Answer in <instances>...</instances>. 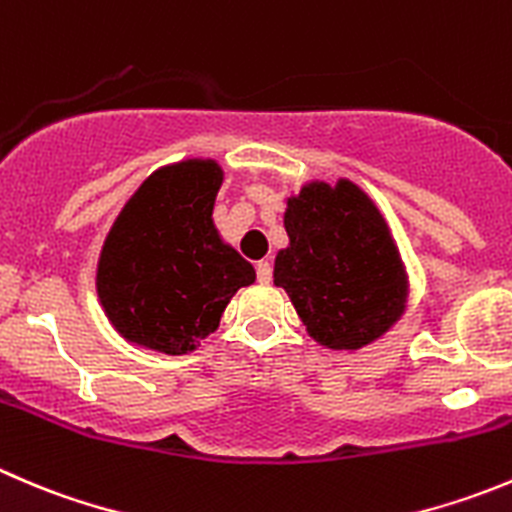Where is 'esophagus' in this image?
Instances as JSON below:
<instances>
[{
	"label": "esophagus",
	"instance_id": "obj_1",
	"mask_svg": "<svg viewBox=\"0 0 512 512\" xmlns=\"http://www.w3.org/2000/svg\"><path fill=\"white\" fill-rule=\"evenodd\" d=\"M270 280H272L270 260H260V262H257V282L267 285V282H270Z\"/></svg>",
	"mask_w": 512,
	"mask_h": 512
}]
</instances>
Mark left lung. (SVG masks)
Masks as SVG:
<instances>
[{"label":"left lung","mask_w":512,"mask_h":512,"mask_svg":"<svg viewBox=\"0 0 512 512\" xmlns=\"http://www.w3.org/2000/svg\"><path fill=\"white\" fill-rule=\"evenodd\" d=\"M285 230L290 245L275 257V285L312 340L360 350L400 320L408 275L388 222L355 182H307L287 197Z\"/></svg>","instance_id":"left-lung-1"}]
</instances>
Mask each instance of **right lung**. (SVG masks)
Segmentation results:
<instances>
[{
	"label": "right lung",
	"mask_w": 512,
	"mask_h": 512,
	"mask_svg": "<svg viewBox=\"0 0 512 512\" xmlns=\"http://www.w3.org/2000/svg\"><path fill=\"white\" fill-rule=\"evenodd\" d=\"M215 160L152 172L114 220L97 262V297L132 345L187 355L220 327L227 302L255 267L212 222L222 185Z\"/></svg>",
	"instance_id": "obj_1"
}]
</instances>
